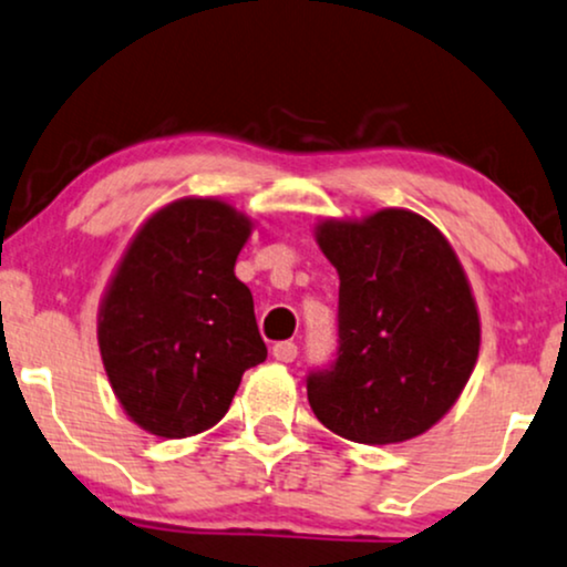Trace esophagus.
<instances>
[{"mask_svg": "<svg viewBox=\"0 0 567 567\" xmlns=\"http://www.w3.org/2000/svg\"><path fill=\"white\" fill-rule=\"evenodd\" d=\"M272 358L278 362H295L297 360V344L295 341H278L276 347H272Z\"/></svg>", "mask_w": 567, "mask_h": 567, "instance_id": "esophagus-1", "label": "esophagus"}]
</instances>
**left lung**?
I'll list each match as a JSON object with an SVG mask.
<instances>
[{"mask_svg": "<svg viewBox=\"0 0 567 567\" xmlns=\"http://www.w3.org/2000/svg\"><path fill=\"white\" fill-rule=\"evenodd\" d=\"M316 241L339 272V358L307 379L312 412L358 444L421 436L460 400L481 347L452 244L402 207L326 218Z\"/></svg>", "mask_w": 567, "mask_h": 567, "instance_id": "left-lung-1", "label": "left lung"}]
</instances>
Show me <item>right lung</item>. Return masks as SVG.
<instances>
[{"label": "right lung", "instance_id": "obj_1", "mask_svg": "<svg viewBox=\"0 0 567 567\" xmlns=\"http://www.w3.org/2000/svg\"><path fill=\"white\" fill-rule=\"evenodd\" d=\"M251 228L228 202L184 197L152 213L125 247L96 341L117 402L146 433L213 429L244 370L268 358L251 291L234 272Z\"/></svg>", "mask_w": 567, "mask_h": 567}]
</instances>
